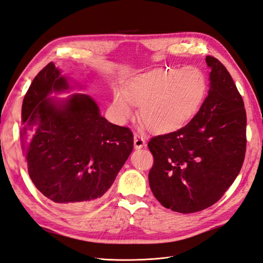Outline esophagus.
Masks as SVG:
<instances>
[{"instance_id":"esophagus-1","label":"esophagus","mask_w":263,"mask_h":263,"mask_svg":"<svg viewBox=\"0 0 263 263\" xmlns=\"http://www.w3.org/2000/svg\"><path fill=\"white\" fill-rule=\"evenodd\" d=\"M146 145V140L142 138L140 135L138 134H135L134 135V146L136 149H140Z\"/></svg>"}]
</instances>
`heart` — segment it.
<instances>
[{
    "instance_id": "1",
    "label": "heart",
    "mask_w": 263,
    "mask_h": 263,
    "mask_svg": "<svg viewBox=\"0 0 263 263\" xmlns=\"http://www.w3.org/2000/svg\"><path fill=\"white\" fill-rule=\"evenodd\" d=\"M209 80L196 66L157 69L134 78L123 92L113 93L110 110L118 122L139 106V121L148 130L165 134L187 124L203 106Z\"/></svg>"
}]
</instances>
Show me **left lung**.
Wrapping results in <instances>:
<instances>
[{"label": "left lung", "mask_w": 263, "mask_h": 263, "mask_svg": "<svg viewBox=\"0 0 263 263\" xmlns=\"http://www.w3.org/2000/svg\"><path fill=\"white\" fill-rule=\"evenodd\" d=\"M210 90L189 124L151 138L149 185L165 209L189 214L210 208L240 172L246 154L247 116L241 95L222 63L206 57Z\"/></svg>", "instance_id": "obj_1"}]
</instances>
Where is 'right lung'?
Masks as SVG:
<instances>
[{"instance_id": "add662e5", "label": "right lung", "mask_w": 263, "mask_h": 263, "mask_svg": "<svg viewBox=\"0 0 263 263\" xmlns=\"http://www.w3.org/2000/svg\"><path fill=\"white\" fill-rule=\"evenodd\" d=\"M67 89L52 62L38 72L23 101L20 135L35 186L55 205L80 211L98 203L113 184L134 136L101 116L89 95L47 98Z\"/></svg>"}]
</instances>
